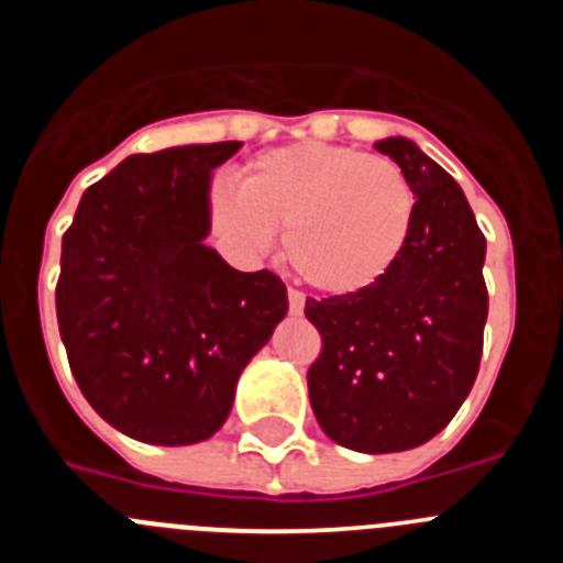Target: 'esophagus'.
I'll use <instances>...</instances> for the list:
<instances>
[{"mask_svg":"<svg viewBox=\"0 0 563 563\" xmlns=\"http://www.w3.org/2000/svg\"><path fill=\"white\" fill-rule=\"evenodd\" d=\"M287 301H290L292 316H301V312H305V292L287 290Z\"/></svg>","mask_w":563,"mask_h":563,"instance_id":"34e87169","label":"esophagus"}]
</instances>
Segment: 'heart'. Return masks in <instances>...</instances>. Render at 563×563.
<instances>
[{
  "instance_id": "obj_1",
  "label": "heart",
  "mask_w": 563,
  "mask_h": 563,
  "mask_svg": "<svg viewBox=\"0 0 563 563\" xmlns=\"http://www.w3.org/2000/svg\"><path fill=\"white\" fill-rule=\"evenodd\" d=\"M211 225L242 256H262L285 228L287 262L327 296L369 290L409 242L415 188L400 166L305 141L258 154L239 188L211 191Z\"/></svg>"
}]
</instances>
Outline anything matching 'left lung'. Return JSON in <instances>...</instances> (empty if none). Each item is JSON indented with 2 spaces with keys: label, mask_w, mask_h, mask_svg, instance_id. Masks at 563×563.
Instances as JSON below:
<instances>
[{
  "label": "left lung",
  "mask_w": 563,
  "mask_h": 563,
  "mask_svg": "<svg viewBox=\"0 0 563 563\" xmlns=\"http://www.w3.org/2000/svg\"><path fill=\"white\" fill-rule=\"evenodd\" d=\"M415 188L409 242L369 290L307 298L321 355L307 372L318 426L363 454L429 442L474 386L487 321L485 236L460 183L406 137L375 143Z\"/></svg>",
  "instance_id": "obj_1"
}]
</instances>
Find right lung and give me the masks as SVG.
Listing matches in <instances>:
<instances>
[{
    "label": "right lung",
    "mask_w": 563,
    "mask_h": 563,
    "mask_svg": "<svg viewBox=\"0 0 563 563\" xmlns=\"http://www.w3.org/2000/svg\"><path fill=\"white\" fill-rule=\"evenodd\" d=\"M242 143L132 154L89 186L62 239L58 332L87 402L152 445L220 431L236 380L282 318L271 271H233L206 245L211 172Z\"/></svg>",
    "instance_id": "obj_1"
}]
</instances>
